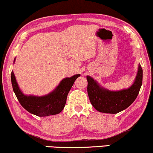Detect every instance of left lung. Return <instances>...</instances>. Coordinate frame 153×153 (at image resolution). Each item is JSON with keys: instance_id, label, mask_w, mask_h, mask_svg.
<instances>
[{"instance_id": "obj_1", "label": "left lung", "mask_w": 153, "mask_h": 153, "mask_svg": "<svg viewBox=\"0 0 153 153\" xmlns=\"http://www.w3.org/2000/svg\"><path fill=\"white\" fill-rule=\"evenodd\" d=\"M88 94L91 104L102 113L117 114L134 101L143 84V69L139 65L134 82L129 88L111 91L101 87L94 78L88 76Z\"/></svg>"}]
</instances>
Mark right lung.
I'll return each instance as SVG.
<instances>
[{
  "mask_svg": "<svg viewBox=\"0 0 153 153\" xmlns=\"http://www.w3.org/2000/svg\"><path fill=\"white\" fill-rule=\"evenodd\" d=\"M79 76L80 75L77 74L71 78H64L52 92L44 96H27L23 94L13 71L11 72V83L19 103L26 111L38 117H47L57 114L62 111L65 106L68 93Z\"/></svg>",
  "mask_w": 153,
  "mask_h": 153,
  "instance_id": "1",
  "label": "right lung"
}]
</instances>
